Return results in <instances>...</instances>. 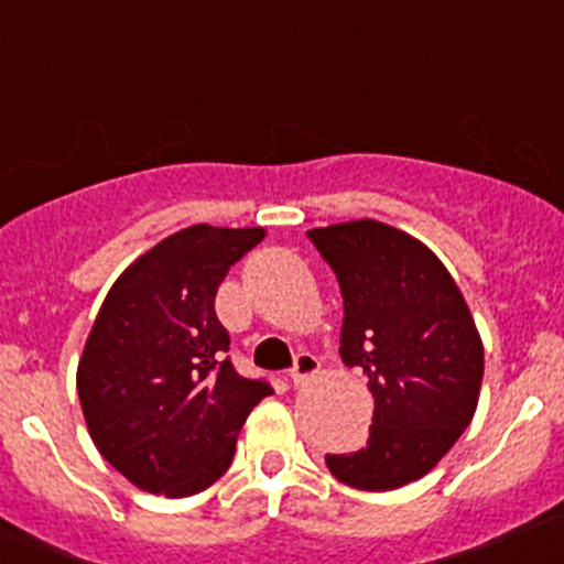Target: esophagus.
<instances>
[{
  "mask_svg": "<svg viewBox=\"0 0 564 564\" xmlns=\"http://www.w3.org/2000/svg\"><path fill=\"white\" fill-rule=\"evenodd\" d=\"M317 371H321V361H317L315 356H310V352H301V356L295 358L293 369H290V380H293V386H304V382L312 380Z\"/></svg>",
  "mask_w": 564,
  "mask_h": 564,
  "instance_id": "obj_1",
  "label": "esophagus"
}]
</instances>
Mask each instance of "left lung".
Listing matches in <instances>:
<instances>
[{"label": "left lung", "mask_w": 564, "mask_h": 564, "mask_svg": "<svg viewBox=\"0 0 564 564\" xmlns=\"http://www.w3.org/2000/svg\"><path fill=\"white\" fill-rule=\"evenodd\" d=\"M306 236L339 280L341 361L364 369L375 399L367 445L328 454L325 464L352 489L408 486L448 454L473 421L484 341L454 276L404 230L356 219Z\"/></svg>", "instance_id": "1"}]
</instances>
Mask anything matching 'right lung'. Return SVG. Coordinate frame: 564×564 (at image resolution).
Listing matches in <instances>:
<instances>
[{
	"label": "right lung",
	"mask_w": 564,
	"mask_h": 564,
	"mask_svg": "<svg viewBox=\"0 0 564 564\" xmlns=\"http://www.w3.org/2000/svg\"><path fill=\"white\" fill-rule=\"evenodd\" d=\"M263 228L193 225L162 239L108 290L78 361L97 451L149 495L189 497L223 478L271 386L234 369L214 299Z\"/></svg>",
	"instance_id": "right-lung-1"
}]
</instances>
